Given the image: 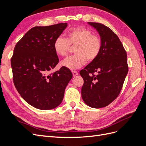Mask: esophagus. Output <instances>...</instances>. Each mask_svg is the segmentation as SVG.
I'll list each match as a JSON object with an SVG mask.
<instances>
[{
  "label": "esophagus",
  "mask_w": 146,
  "mask_h": 146,
  "mask_svg": "<svg viewBox=\"0 0 146 146\" xmlns=\"http://www.w3.org/2000/svg\"><path fill=\"white\" fill-rule=\"evenodd\" d=\"M72 75H73V76H77V75L78 74V73L77 72V71H75V70H72Z\"/></svg>",
  "instance_id": "esophagus-1"
}]
</instances>
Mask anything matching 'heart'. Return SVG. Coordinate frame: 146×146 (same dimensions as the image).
<instances>
[{
  "label": "heart",
  "mask_w": 146,
  "mask_h": 146,
  "mask_svg": "<svg viewBox=\"0 0 146 146\" xmlns=\"http://www.w3.org/2000/svg\"><path fill=\"white\" fill-rule=\"evenodd\" d=\"M66 38L59 36L54 42L55 54L60 56L67 55L70 46H76V55L65 58L61 65L70 70L77 69L85 64L86 60L92 62L98 58L102 49V41L98 35L84 27L70 28L66 33Z\"/></svg>",
  "instance_id": "obj_1"
}]
</instances>
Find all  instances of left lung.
Instances as JSON below:
<instances>
[{
	"label": "left lung",
	"instance_id": "8db88e82",
	"mask_svg": "<svg viewBox=\"0 0 146 146\" xmlns=\"http://www.w3.org/2000/svg\"><path fill=\"white\" fill-rule=\"evenodd\" d=\"M98 31L102 41L98 57L80 71L84 80L82 97L94 108L106 107L115 100L128 73L127 53L116 34L98 23H88ZM98 74L95 76L94 73Z\"/></svg>",
	"mask_w": 146,
	"mask_h": 146
}]
</instances>
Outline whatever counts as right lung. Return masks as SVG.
I'll return each instance as SVG.
<instances>
[{"label": "right lung", "mask_w": 146, "mask_h": 146, "mask_svg": "<svg viewBox=\"0 0 146 146\" xmlns=\"http://www.w3.org/2000/svg\"><path fill=\"white\" fill-rule=\"evenodd\" d=\"M67 26V23H60L33 27L14 48L11 58L13 82L22 98L36 108L58 107L72 77L71 71L64 66L49 74L59 62L54 42Z\"/></svg>", "instance_id": "add662e5"}]
</instances>
